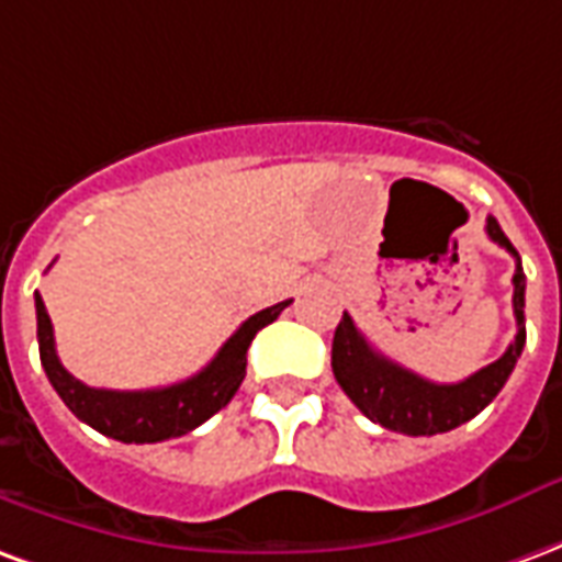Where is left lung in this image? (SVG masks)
I'll list each match as a JSON object with an SVG mask.
<instances>
[{
    "label": "left lung",
    "mask_w": 562,
    "mask_h": 562,
    "mask_svg": "<svg viewBox=\"0 0 562 562\" xmlns=\"http://www.w3.org/2000/svg\"><path fill=\"white\" fill-rule=\"evenodd\" d=\"M485 233L491 241H497L499 248H506L518 260V251L512 248L506 233L499 231L497 221L488 218ZM512 284H515L512 308H515L518 335L497 362L479 368L476 374H470L461 383H431V380L401 368L383 353H376L366 335L356 329L353 317L344 314L335 329V338H331V371H335L338 386L368 419L383 425L389 431L407 434V437H431V434H446L464 425L497 398V392L506 386L512 368L524 350V341H527L521 260L515 266Z\"/></svg>",
    "instance_id": "8db88e82"
}]
</instances>
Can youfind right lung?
Segmentation results:
<instances>
[{
  "label": "right lung",
  "mask_w": 562,
  "mask_h": 562,
  "mask_svg": "<svg viewBox=\"0 0 562 562\" xmlns=\"http://www.w3.org/2000/svg\"><path fill=\"white\" fill-rule=\"evenodd\" d=\"M290 305L278 302L272 308L257 311L254 317L241 323L224 341L215 359L200 374L188 376L182 383L164 389H146V392H113V389H92L71 376L56 356L53 341L50 314L44 308V299L35 293V314H38V350L41 366L47 371V380L59 392L65 407L86 425H92L104 437L122 440V443H161L170 437L194 431L209 416H215L221 407H227L236 389L245 380L248 366V347L254 335L278 321V314Z\"/></svg>",
  "instance_id": "obj_1"
}]
</instances>
